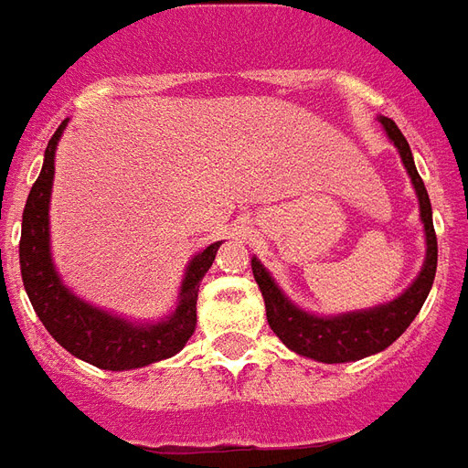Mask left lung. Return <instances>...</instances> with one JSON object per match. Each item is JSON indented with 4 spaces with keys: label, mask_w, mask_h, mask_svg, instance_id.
<instances>
[{
    "label": "left lung",
    "mask_w": 468,
    "mask_h": 468,
    "mask_svg": "<svg viewBox=\"0 0 468 468\" xmlns=\"http://www.w3.org/2000/svg\"><path fill=\"white\" fill-rule=\"evenodd\" d=\"M384 129L391 136V142L397 144L399 154L404 159L409 176L414 182V189L419 194V207H421V221H424L426 231V261L421 274L416 276V282L409 286L404 294L388 302L384 306L369 309V312H351L344 316H312V314L296 309L289 299H286L274 279L257 259H251V271L257 279L264 304H267V319L269 326L282 342L294 349L302 356L309 359L324 361V364H342V361H356L377 354V351L387 349L388 344H394L407 332V326L414 322L419 309L424 306L429 289L434 284L436 276V231L434 221H431V201L426 194V186L421 176L416 172L414 156L409 149V142L404 134L399 132L394 119L381 117L378 119Z\"/></svg>",
    "instance_id": "obj_1"
}]
</instances>
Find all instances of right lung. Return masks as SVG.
Here are the masks:
<instances>
[{
    "label": "right lung",
    "instance_id": "1",
    "mask_svg": "<svg viewBox=\"0 0 468 468\" xmlns=\"http://www.w3.org/2000/svg\"><path fill=\"white\" fill-rule=\"evenodd\" d=\"M64 126L67 122H61L47 144L42 172L34 182L22 214L19 267H22L27 296L37 316L47 326V332L77 359L90 361L99 369H139L146 364L169 359L194 334L199 282L209 271L221 241L211 244L192 259L184 276L179 306L166 322L136 326V324L99 312L69 294V289L61 284L54 271L52 257H49V194H52L54 179V149Z\"/></svg>",
    "mask_w": 468,
    "mask_h": 468
}]
</instances>
